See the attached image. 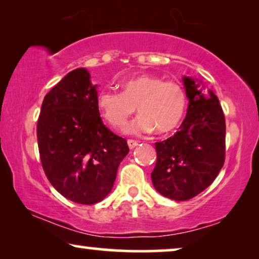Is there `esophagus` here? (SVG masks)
I'll use <instances>...</instances> for the list:
<instances>
[{
    "mask_svg": "<svg viewBox=\"0 0 259 259\" xmlns=\"http://www.w3.org/2000/svg\"><path fill=\"white\" fill-rule=\"evenodd\" d=\"M127 145H128V147L131 148V150H133V148H136L138 145H139V143H138L137 140L128 139V140H127Z\"/></svg>",
    "mask_w": 259,
    "mask_h": 259,
    "instance_id": "esophagus-1",
    "label": "esophagus"
}]
</instances>
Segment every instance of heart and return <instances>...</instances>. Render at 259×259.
Listing matches in <instances>:
<instances>
[{
	"instance_id": "heart-1",
	"label": "heart",
	"mask_w": 259,
	"mask_h": 259,
	"mask_svg": "<svg viewBox=\"0 0 259 259\" xmlns=\"http://www.w3.org/2000/svg\"><path fill=\"white\" fill-rule=\"evenodd\" d=\"M121 93L102 90L97 95L101 118L114 128H122L134 111L140 113L127 127L131 134L171 132L185 115L187 98L183 86L162 77L140 74L120 82Z\"/></svg>"
}]
</instances>
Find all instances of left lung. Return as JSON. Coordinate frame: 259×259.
<instances>
[{"label":"left lung","mask_w":259,"mask_h":259,"mask_svg":"<svg viewBox=\"0 0 259 259\" xmlns=\"http://www.w3.org/2000/svg\"><path fill=\"white\" fill-rule=\"evenodd\" d=\"M187 114L173 137L155 143L152 183L161 196L189 200L211 185L225 160V118L213 92L184 76Z\"/></svg>","instance_id":"8db88e82"}]
</instances>
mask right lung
Segmentation results:
<instances>
[{
  "mask_svg": "<svg viewBox=\"0 0 259 259\" xmlns=\"http://www.w3.org/2000/svg\"><path fill=\"white\" fill-rule=\"evenodd\" d=\"M97 87L86 68L72 70L46 95L37 120L46 176L63 197L84 205L107 197L130 151L127 141L102 122Z\"/></svg>",
  "mask_w": 259,
  "mask_h": 259,
  "instance_id": "right-lung-1",
  "label": "right lung"
}]
</instances>
